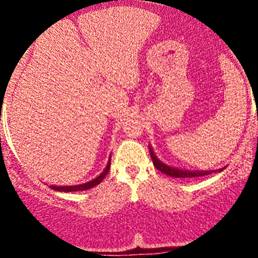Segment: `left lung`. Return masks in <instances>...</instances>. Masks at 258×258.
Wrapping results in <instances>:
<instances>
[{
    "mask_svg": "<svg viewBox=\"0 0 258 258\" xmlns=\"http://www.w3.org/2000/svg\"><path fill=\"white\" fill-rule=\"evenodd\" d=\"M150 155L151 158H152V162L155 165V167L157 168L158 171H161L165 175L171 176V177H177V178H194V177H201V176H206L212 173L213 171H186V170H178V168L171 167V166H167L166 163L161 162L157 157H156L155 152L151 148L150 146ZM223 168H221L220 171H222Z\"/></svg>",
    "mask_w": 258,
    "mask_h": 258,
    "instance_id": "1",
    "label": "left lung"
}]
</instances>
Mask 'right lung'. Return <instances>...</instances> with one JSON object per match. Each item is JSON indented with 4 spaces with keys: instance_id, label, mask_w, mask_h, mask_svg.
Instances as JSON below:
<instances>
[{
    "instance_id": "right-lung-1",
    "label": "right lung",
    "mask_w": 258,
    "mask_h": 258,
    "mask_svg": "<svg viewBox=\"0 0 258 258\" xmlns=\"http://www.w3.org/2000/svg\"><path fill=\"white\" fill-rule=\"evenodd\" d=\"M110 166H111V157H110V160H108V163H107V166H106L105 170H103V172L101 173L100 176H97L95 179H92V181H90V182H86V183L76 184V186H49V187H51L52 189H54V191H59V192L85 191V189L92 188V187L97 186V184H100L101 182H102V179L106 177L107 172L110 171Z\"/></svg>"
}]
</instances>
